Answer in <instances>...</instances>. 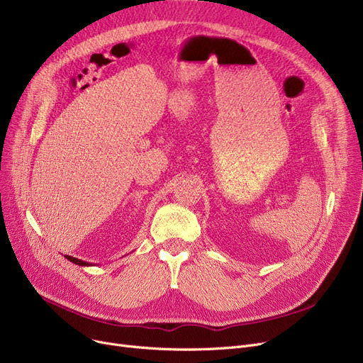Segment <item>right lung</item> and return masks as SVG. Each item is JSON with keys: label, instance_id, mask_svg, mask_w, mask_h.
I'll return each instance as SVG.
<instances>
[{"label": "right lung", "instance_id": "right-lung-1", "mask_svg": "<svg viewBox=\"0 0 363 363\" xmlns=\"http://www.w3.org/2000/svg\"><path fill=\"white\" fill-rule=\"evenodd\" d=\"M70 262H73V263H76V264H81V266H86L88 263L86 262H82V260H79V259H76V257H72V256H66Z\"/></svg>", "mask_w": 363, "mask_h": 363}]
</instances>
